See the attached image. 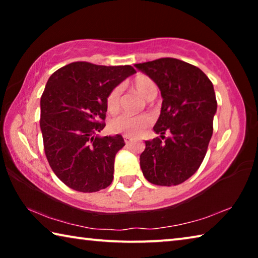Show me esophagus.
Returning a JSON list of instances; mask_svg holds the SVG:
<instances>
[{
	"instance_id": "1",
	"label": "esophagus",
	"mask_w": 258,
	"mask_h": 258,
	"mask_svg": "<svg viewBox=\"0 0 258 258\" xmlns=\"http://www.w3.org/2000/svg\"><path fill=\"white\" fill-rule=\"evenodd\" d=\"M124 141L126 145H128V143H131V141H132V139H131L130 137H126V135H124Z\"/></svg>"
}]
</instances>
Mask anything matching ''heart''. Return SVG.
I'll use <instances>...</instances> for the list:
<instances>
[{"mask_svg":"<svg viewBox=\"0 0 258 258\" xmlns=\"http://www.w3.org/2000/svg\"><path fill=\"white\" fill-rule=\"evenodd\" d=\"M132 86L137 92L142 95L147 100H151L156 97L158 92L154 80H151L149 76L139 75L133 80ZM120 98H121V87L115 86L109 91L106 98V107L107 110L110 113L118 112L120 108ZM152 123V117L149 113H141L138 116L130 115H120L115 117L109 121V128L113 133H119L126 135L130 138L139 137L148 126Z\"/></svg>","mask_w":258,"mask_h":258,"instance_id":"heart-1","label":"heart"}]
</instances>
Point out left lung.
I'll use <instances>...</instances> for the list:
<instances>
[{
    "mask_svg": "<svg viewBox=\"0 0 258 258\" xmlns=\"http://www.w3.org/2000/svg\"><path fill=\"white\" fill-rule=\"evenodd\" d=\"M158 85L163 104L154 131L146 141L140 166L156 185L181 184L198 171L213 135L217 102L213 83L202 69L175 58H160L135 64ZM165 133H171L166 138Z\"/></svg>",
    "mask_w": 258,
    "mask_h": 258,
    "instance_id": "left-lung-1",
    "label": "left lung"
}]
</instances>
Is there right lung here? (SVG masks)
Wrapping results in <instances>:
<instances>
[{
    "label": "right lung",
    "mask_w": 258,
    "mask_h": 258,
    "mask_svg": "<svg viewBox=\"0 0 258 258\" xmlns=\"http://www.w3.org/2000/svg\"><path fill=\"white\" fill-rule=\"evenodd\" d=\"M135 69L76 61L50 76L41 97V131L46 159L64 184L95 192L111 184L116 154L124 139L100 138L106 126V98Z\"/></svg>",
    "instance_id": "right-lung-1"
}]
</instances>
